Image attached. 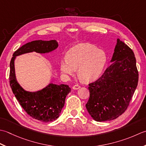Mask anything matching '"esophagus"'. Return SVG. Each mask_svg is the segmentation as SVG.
<instances>
[{
  "label": "esophagus",
  "mask_w": 146,
  "mask_h": 146,
  "mask_svg": "<svg viewBox=\"0 0 146 146\" xmlns=\"http://www.w3.org/2000/svg\"><path fill=\"white\" fill-rule=\"evenodd\" d=\"M80 88H81V86H80L79 85H78V84H76V85H74L73 87H72V89L73 90H78V89H79Z\"/></svg>",
  "instance_id": "obj_1"
}]
</instances>
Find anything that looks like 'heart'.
<instances>
[{"label":"heart","mask_w":146,"mask_h":146,"mask_svg":"<svg viewBox=\"0 0 146 146\" xmlns=\"http://www.w3.org/2000/svg\"><path fill=\"white\" fill-rule=\"evenodd\" d=\"M106 62V55L103 50L90 43H80L71 48L66 58L60 60V69L65 75H72L78 69L79 79L90 82L100 76Z\"/></svg>","instance_id":"b5f03b06"}]
</instances>
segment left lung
<instances>
[{"instance_id":"obj_1","label":"left lung","mask_w":146,"mask_h":146,"mask_svg":"<svg viewBox=\"0 0 146 146\" xmlns=\"http://www.w3.org/2000/svg\"><path fill=\"white\" fill-rule=\"evenodd\" d=\"M111 65L96 81L89 84L86 107L94 120H113L127 109L137 86L139 73L132 50L117 39Z\"/></svg>"}]
</instances>
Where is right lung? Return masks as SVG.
<instances>
[{"label": "right lung", "mask_w": 146, "mask_h": 146, "mask_svg": "<svg viewBox=\"0 0 146 146\" xmlns=\"http://www.w3.org/2000/svg\"><path fill=\"white\" fill-rule=\"evenodd\" d=\"M58 46L56 40L33 41L15 51L10 62L9 82L15 97L28 115L43 122L52 121L59 117L64 106L65 98L70 92V88L66 84L57 85L51 83L36 92L25 91L17 82L14 60L16 56L26 53H48L56 49Z\"/></svg>", "instance_id": "right-lung-1"}]
</instances>
